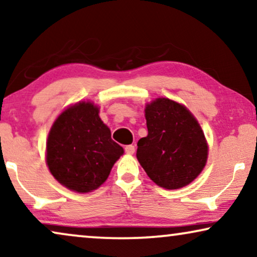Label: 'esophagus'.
Listing matches in <instances>:
<instances>
[{"label": "esophagus", "mask_w": 257, "mask_h": 257, "mask_svg": "<svg viewBox=\"0 0 257 257\" xmlns=\"http://www.w3.org/2000/svg\"><path fill=\"white\" fill-rule=\"evenodd\" d=\"M136 151V147L133 145H127L125 147V153L126 154H133Z\"/></svg>", "instance_id": "34e87169"}]
</instances>
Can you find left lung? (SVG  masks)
<instances>
[{
	"label": "left lung",
	"mask_w": 257,
	"mask_h": 257,
	"mask_svg": "<svg viewBox=\"0 0 257 257\" xmlns=\"http://www.w3.org/2000/svg\"><path fill=\"white\" fill-rule=\"evenodd\" d=\"M149 135L137 144L140 165L158 186L178 189L205 167L208 146L199 122L184 105L158 98L146 105Z\"/></svg>",
	"instance_id": "8db88e82"
}]
</instances>
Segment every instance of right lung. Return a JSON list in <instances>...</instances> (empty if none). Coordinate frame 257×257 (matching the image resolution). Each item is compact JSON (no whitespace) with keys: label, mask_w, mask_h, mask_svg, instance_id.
Instances as JSON below:
<instances>
[{"label":"right lung","mask_w":257,"mask_h":257,"mask_svg":"<svg viewBox=\"0 0 257 257\" xmlns=\"http://www.w3.org/2000/svg\"><path fill=\"white\" fill-rule=\"evenodd\" d=\"M98 113L92 103L82 101L62 112L49 133V170L71 191L87 193L99 187L124 153Z\"/></svg>","instance_id":"obj_1"}]
</instances>
